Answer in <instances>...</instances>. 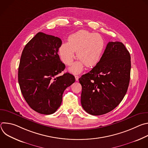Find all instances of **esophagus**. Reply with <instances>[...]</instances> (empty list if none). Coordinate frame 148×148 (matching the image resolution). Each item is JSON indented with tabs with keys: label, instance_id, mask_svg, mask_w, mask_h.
<instances>
[{
	"label": "esophagus",
	"instance_id": "1",
	"mask_svg": "<svg viewBox=\"0 0 148 148\" xmlns=\"http://www.w3.org/2000/svg\"><path fill=\"white\" fill-rule=\"evenodd\" d=\"M75 78L76 81H78V78H79V76L78 75H75Z\"/></svg>",
	"mask_w": 148,
	"mask_h": 148
}]
</instances>
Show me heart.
<instances>
[{
  "instance_id": "heart-1",
  "label": "heart",
  "mask_w": 148,
  "mask_h": 148,
  "mask_svg": "<svg viewBox=\"0 0 148 148\" xmlns=\"http://www.w3.org/2000/svg\"><path fill=\"white\" fill-rule=\"evenodd\" d=\"M105 43L102 37L98 33L81 30L69 37L68 43H62L59 54L62 62L70 66L72 64L77 52L79 61L75 62L70 68L74 74L82 71L84 66L92 67L99 61L104 49Z\"/></svg>"
}]
</instances>
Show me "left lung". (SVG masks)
<instances>
[{
    "label": "left lung",
    "mask_w": 148,
    "mask_h": 148,
    "mask_svg": "<svg viewBox=\"0 0 148 148\" xmlns=\"http://www.w3.org/2000/svg\"><path fill=\"white\" fill-rule=\"evenodd\" d=\"M131 68L130 54L124 45L109 42L97 65L79 78L83 109L101 115L115 108L127 92Z\"/></svg>",
    "instance_id": "left-lung-1"
}]
</instances>
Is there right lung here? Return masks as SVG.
I'll list each match as a JSON object with an SVG mask.
<instances>
[{"mask_svg": "<svg viewBox=\"0 0 148 148\" xmlns=\"http://www.w3.org/2000/svg\"><path fill=\"white\" fill-rule=\"evenodd\" d=\"M61 44L60 38L39 32L21 56L18 70L21 92L30 107L41 114L54 113L64 90L75 80L69 73L58 76L66 67L58 54Z\"/></svg>", "mask_w": 148, "mask_h": 148, "instance_id": "add662e5", "label": "right lung"}]
</instances>
